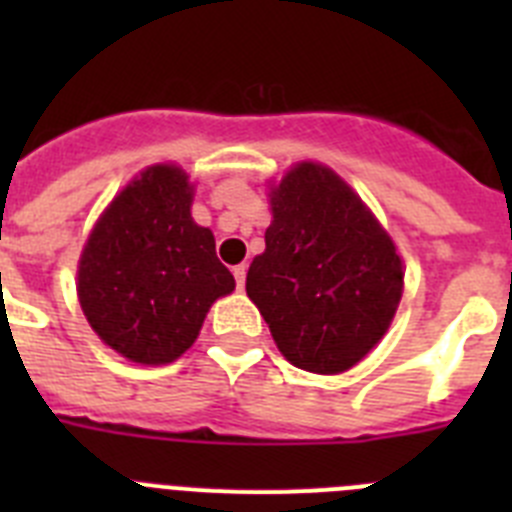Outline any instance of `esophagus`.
Listing matches in <instances>:
<instances>
[{
    "instance_id": "34e87169",
    "label": "esophagus",
    "mask_w": 512,
    "mask_h": 512,
    "mask_svg": "<svg viewBox=\"0 0 512 512\" xmlns=\"http://www.w3.org/2000/svg\"><path fill=\"white\" fill-rule=\"evenodd\" d=\"M246 264H238V266H233V277H235V284H238V287H243V284H246Z\"/></svg>"
}]
</instances>
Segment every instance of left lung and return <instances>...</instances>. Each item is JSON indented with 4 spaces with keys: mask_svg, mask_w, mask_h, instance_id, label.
Wrapping results in <instances>:
<instances>
[{
    "mask_svg": "<svg viewBox=\"0 0 512 512\" xmlns=\"http://www.w3.org/2000/svg\"><path fill=\"white\" fill-rule=\"evenodd\" d=\"M266 251L246 292L284 359L315 374L346 372L390 328L402 264L390 235L346 182L300 164L271 192Z\"/></svg>",
    "mask_w": 512,
    "mask_h": 512,
    "instance_id": "left-lung-1",
    "label": "left lung"
}]
</instances>
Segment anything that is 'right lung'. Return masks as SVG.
Masks as SVG:
<instances>
[{
    "instance_id": "1",
    "label": "right lung",
    "mask_w": 512,
    "mask_h": 512,
    "mask_svg": "<svg viewBox=\"0 0 512 512\" xmlns=\"http://www.w3.org/2000/svg\"><path fill=\"white\" fill-rule=\"evenodd\" d=\"M192 187L176 166H151L99 217L79 261L89 325L135 364H169L200 333L235 279L215 238L192 220Z\"/></svg>"
}]
</instances>
